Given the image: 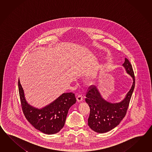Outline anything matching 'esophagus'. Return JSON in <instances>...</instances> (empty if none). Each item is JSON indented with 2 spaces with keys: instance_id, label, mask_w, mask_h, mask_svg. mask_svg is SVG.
<instances>
[{
  "instance_id": "esophagus-1",
  "label": "esophagus",
  "mask_w": 152,
  "mask_h": 152,
  "mask_svg": "<svg viewBox=\"0 0 152 152\" xmlns=\"http://www.w3.org/2000/svg\"><path fill=\"white\" fill-rule=\"evenodd\" d=\"M83 99V97L81 95H78L77 97V100L78 102H80Z\"/></svg>"
}]
</instances>
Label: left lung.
Masks as SVG:
<instances>
[{"instance_id":"obj_1","label":"left lung","mask_w":152,"mask_h":152,"mask_svg":"<svg viewBox=\"0 0 152 152\" xmlns=\"http://www.w3.org/2000/svg\"><path fill=\"white\" fill-rule=\"evenodd\" d=\"M123 66L133 78V83L126 97L118 103L107 102L101 97L97 87L91 85L88 88L85 101L90 108L88 125L94 131L99 133L107 132L120 124L126 115L130 100L135 87V76L132 65L125 58Z\"/></svg>"}]
</instances>
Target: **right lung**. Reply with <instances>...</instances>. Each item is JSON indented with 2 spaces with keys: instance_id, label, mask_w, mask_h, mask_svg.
<instances>
[{
  "instance_id": "1",
  "label": "right lung",
  "mask_w": 152,
  "mask_h": 152,
  "mask_svg": "<svg viewBox=\"0 0 152 152\" xmlns=\"http://www.w3.org/2000/svg\"><path fill=\"white\" fill-rule=\"evenodd\" d=\"M18 84L20 104L26 119L43 133L50 135L58 132L65 125L69 109L77 101L75 94L64 93L48 105L38 109L26 102L20 79Z\"/></svg>"
}]
</instances>
